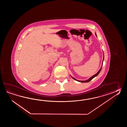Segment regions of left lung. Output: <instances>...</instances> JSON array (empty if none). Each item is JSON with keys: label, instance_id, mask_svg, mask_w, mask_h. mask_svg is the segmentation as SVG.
<instances>
[{"label": "left lung", "instance_id": "8db88e82", "mask_svg": "<svg viewBox=\"0 0 127 127\" xmlns=\"http://www.w3.org/2000/svg\"><path fill=\"white\" fill-rule=\"evenodd\" d=\"M96 36H97V35H96ZM103 60H104V55H103V59L102 65H103ZM102 67H101V68H100V69H99V71L97 72V73L96 74H95L94 75H93V76H92L91 78H89V79H88V80H85V81H80V80H78L76 79H75V78H73V77H72V78H73L74 80H76V81H78V82H81V83H87V82H89V81H91V80H92L93 78H94L95 77H96L98 75V74L99 73L100 71H101V69H102Z\"/></svg>", "mask_w": 127, "mask_h": 127}]
</instances>
